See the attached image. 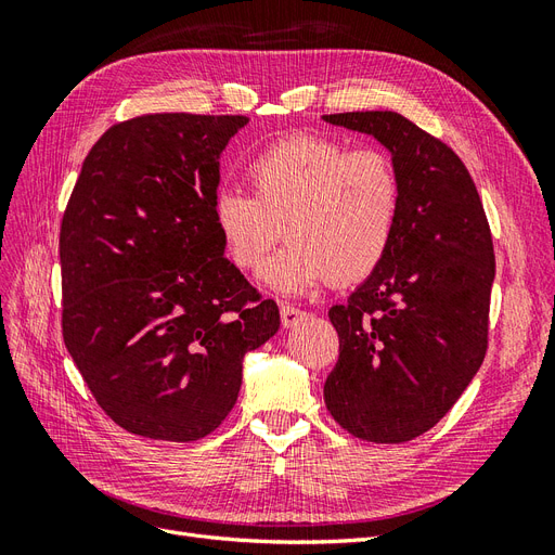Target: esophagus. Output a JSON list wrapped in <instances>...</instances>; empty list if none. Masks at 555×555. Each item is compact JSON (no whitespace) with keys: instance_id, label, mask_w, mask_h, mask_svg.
<instances>
[{"instance_id":"obj_1","label":"esophagus","mask_w":555,"mask_h":555,"mask_svg":"<svg viewBox=\"0 0 555 555\" xmlns=\"http://www.w3.org/2000/svg\"><path fill=\"white\" fill-rule=\"evenodd\" d=\"M280 317H282V326H284V328H292V326H296L298 322H304V319L308 317V312L296 308V306L284 304V306L280 308Z\"/></svg>"}]
</instances>
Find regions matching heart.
Wrapping results in <instances>:
<instances>
[{
  "label": "heart",
  "mask_w": 555,
  "mask_h": 555,
  "mask_svg": "<svg viewBox=\"0 0 555 555\" xmlns=\"http://www.w3.org/2000/svg\"><path fill=\"white\" fill-rule=\"evenodd\" d=\"M245 180L251 196L220 192L212 222L241 271H257L282 233L292 241L263 268L273 289L298 294L326 280L349 287L389 257L402 182L384 150L298 133L251 157Z\"/></svg>",
  "instance_id": "heart-1"
}]
</instances>
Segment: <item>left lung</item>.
Wrapping results in <instances>:
<instances>
[{
	"label": "left lung",
	"mask_w": 555,
	"mask_h": 555,
	"mask_svg": "<svg viewBox=\"0 0 555 555\" xmlns=\"http://www.w3.org/2000/svg\"><path fill=\"white\" fill-rule=\"evenodd\" d=\"M324 120L375 137L402 182L389 257L345 306L328 310L340 357L324 400L354 438L400 444L440 422L486 357L491 227L461 157L408 117L357 111Z\"/></svg>",
	"instance_id": "obj_1"
}]
</instances>
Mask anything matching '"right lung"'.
<instances>
[{"instance_id": "obj_1", "label": "right lung", "mask_w": 555, "mask_h": 555, "mask_svg": "<svg viewBox=\"0 0 555 555\" xmlns=\"http://www.w3.org/2000/svg\"><path fill=\"white\" fill-rule=\"evenodd\" d=\"M245 115L155 113L113 125L60 227L62 335L113 422L194 442L220 426L243 359L280 328L212 222L220 155Z\"/></svg>"}]
</instances>
